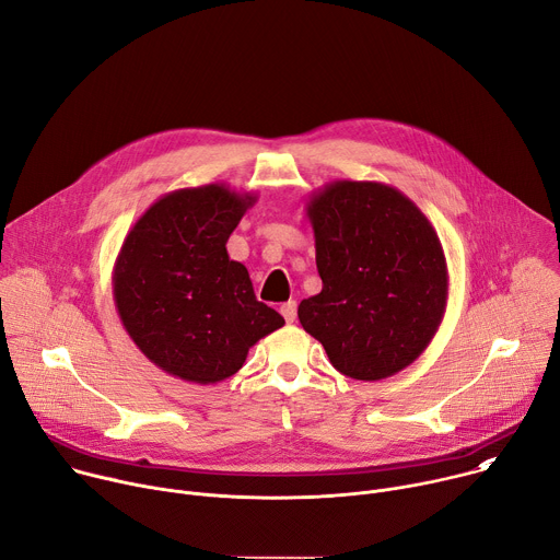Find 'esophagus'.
Segmentation results:
<instances>
[{
	"label": "esophagus",
	"mask_w": 560,
	"mask_h": 560,
	"mask_svg": "<svg viewBox=\"0 0 560 560\" xmlns=\"http://www.w3.org/2000/svg\"><path fill=\"white\" fill-rule=\"evenodd\" d=\"M279 310H281V314H283V318H285L288 324H292L294 318H296V301H285Z\"/></svg>",
	"instance_id": "1"
}]
</instances>
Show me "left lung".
I'll list each match as a JSON object with an SVG mask.
<instances>
[{
  "label": "left lung",
  "mask_w": 560,
  "mask_h": 560,
  "mask_svg": "<svg viewBox=\"0 0 560 560\" xmlns=\"http://www.w3.org/2000/svg\"><path fill=\"white\" fill-rule=\"evenodd\" d=\"M318 294L299 322L346 376L381 381L412 365L445 316L450 270L421 208L381 182L337 179L305 199Z\"/></svg>",
  "instance_id": "left-lung-1"
}]
</instances>
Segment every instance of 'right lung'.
I'll list each match as a JSON object with an SVG mask.
<instances>
[{
  "mask_svg": "<svg viewBox=\"0 0 560 560\" xmlns=\"http://www.w3.org/2000/svg\"><path fill=\"white\" fill-rule=\"evenodd\" d=\"M257 192L214 182L159 197L128 230L113 268L121 326L143 357L197 385H214L283 316L257 301L244 264L225 244Z\"/></svg>",
  "mask_w": 560,
  "mask_h": 560,
  "instance_id": "add662e5",
  "label": "right lung"
}]
</instances>
